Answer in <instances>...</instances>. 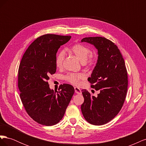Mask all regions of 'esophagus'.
Returning a JSON list of instances; mask_svg holds the SVG:
<instances>
[{
  "instance_id": "esophagus-1",
  "label": "esophagus",
  "mask_w": 146,
  "mask_h": 146,
  "mask_svg": "<svg viewBox=\"0 0 146 146\" xmlns=\"http://www.w3.org/2000/svg\"><path fill=\"white\" fill-rule=\"evenodd\" d=\"M74 90H75V92H76V93L78 94H82L81 90H80L79 88H78V87H75V88H74Z\"/></svg>"
}]
</instances>
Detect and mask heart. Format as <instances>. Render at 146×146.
Returning a JSON list of instances; mask_svg holds the SVG:
<instances>
[{"mask_svg": "<svg viewBox=\"0 0 146 146\" xmlns=\"http://www.w3.org/2000/svg\"><path fill=\"white\" fill-rule=\"evenodd\" d=\"M70 51L88 67H90L96 64L98 60V56L95 53H91L89 47L82 44H76L70 48ZM64 58V52H60L55 57V65L58 68L63 66ZM83 78V75L76 73H69L64 76V79L68 82L75 85H79L81 80Z\"/></svg>", "mask_w": 146, "mask_h": 146, "instance_id": "heart-1", "label": "heart"}]
</instances>
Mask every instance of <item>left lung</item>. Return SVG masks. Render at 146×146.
<instances>
[{"instance_id":"obj_1","label":"left lung","mask_w":146,"mask_h":146,"mask_svg":"<svg viewBox=\"0 0 146 146\" xmlns=\"http://www.w3.org/2000/svg\"><path fill=\"white\" fill-rule=\"evenodd\" d=\"M81 41L93 44L98 50V63L88 80L92 88L99 91L95 97L82 90L81 110L91 124L104 125L117 115L125 102L128 76L124 60L115 44L104 37H88Z\"/></svg>"}]
</instances>
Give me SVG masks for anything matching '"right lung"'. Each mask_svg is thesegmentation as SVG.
<instances>
[{"label":"right lung","mask_w":146,"mask_h":146,"mask_svg":"<svg viewBox=\"0 0 146 146\" xmlns=\"http://www.w3.org/2000/svg\"><path fill=\"white\" fill-rule=\"evenodd\" d=\"M70 36L46 34L31 44L22 58L18 69V88L26 112L39 124L50 126L62 119L74 93L69 84L61 85L58 91L51 90L49 76L55 73V57L61 46Z\"/></svg>","instance_id":"1"}]
</instances>
